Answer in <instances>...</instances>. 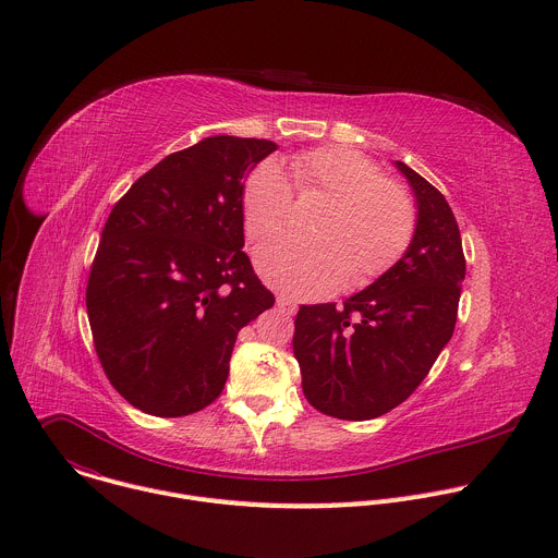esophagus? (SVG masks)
<instances>
[{"label":"esophagus","instance_id":"34e87169","mask_svg":"<svg viewBox=\"0 0 558 558\" xmlns=\"http://www.w3.org/2000/svg\"><path fill=\"white\" fill-rule=\"evenodd\" d=\"M276 304H278V308L282 311V313H287V315H293L295 313V302L291 300V298H287V295H278V300H276Z\"/></svg>","mask_w":558,"mask_h":558}]
</instances>
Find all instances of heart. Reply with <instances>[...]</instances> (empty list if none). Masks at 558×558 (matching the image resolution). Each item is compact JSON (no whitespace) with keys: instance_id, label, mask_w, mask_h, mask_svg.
I'll use <instances>...</instances> for the list:
<instances>
[{"instance_id":"b5f03b06","label":"heart","mask_w":558,"mask_h":558,"mask_svg":"<svg viewBox=\"0 0 558 558\" xmlns=\"http://www.w3.org/2000/svg\"><path fill=\"white\" fill-rule=\"evenodd\" d=\"M293 185L280 163L260 161L245 179L241 209L250 241L282 231L293 214V187L325 194L331 205L306 235H280L263 245L256 265L263 278L291 298H323L344 282L360 287L395 267L417 231L411 192L368 156L351 147H317L291 158Z\"/></svg>"}]
</instances>
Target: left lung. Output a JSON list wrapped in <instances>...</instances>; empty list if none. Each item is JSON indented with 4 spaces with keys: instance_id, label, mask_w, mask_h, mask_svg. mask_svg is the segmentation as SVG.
I'll use <instances>...</instances> for the list:
<instances>
[{
    "instance_id": "8db88e82",
    "label": "left lung",
    "mask_w": 558,
    "mask_h": 558,
    "mask_svg": "<svg viewBox=\"0 0 558 558\" xmlns=\"http://www.w3.org/2000/svg\"><path fill=\"white\" fill-rule=\"evenodd\" d=\"M395 166L420 209L409 252L342 306L302 304L293 323L304 397L338 420H373L409 400L457 323L465 258L454 214L435 185Z\"/></svg>"
}]
</instances>
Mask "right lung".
<instances>
[{
	"instance_id": "right-lung-1",
	"label": "right lung",
	"mask_w": 558,
	"mask_h": 558,
	"mask_svg": "<svg viewBox=\"0 0 558 558\" xmlns=\"http://www.w3.org/2000/svg\"><path fill=\"white\" fill-rule=\"evenodd\" d=\"M276 147L203 138L166 156L112 207L86 306L99 362L134 409L183 417L209 407L238 331L274 306L243 252L241 190Z\"/></svg>"
}]
</instances>
